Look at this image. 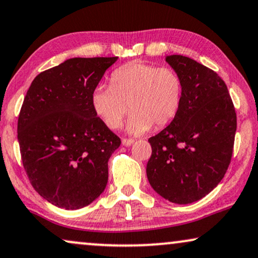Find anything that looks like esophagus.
Wrapping results in <instances>:
<instances>
[{"label": "esophagus", "instance_id": "1", "mask_svg": "<svg viewBox=\"0 0 258 258\" xmlns=\"http://www.w3.org/2000/svg\"><path fill=\"white\" fill-rule=\"evenodd\" d=\"M121 143H122V145H125V146H131L133 143H135V139H130V138H123L122 140H121Z\"/></svg>", "mask_w": 258, "mask_h": 258}]
</instances>
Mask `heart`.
<instances>
[{"label":"heart","mask_w":258,"mask_h":258,"mask_svg":"<svg viewBox=\"0 0 258 258\" xmlns=\"http://www.w3.org/2000/svg\"><path fill=\"white\" fill-rule=\"evenodd\" d=\"M183 101V81L170 67L131 62L115 70L111 86H99L92 94L94 112L109 128H118L132 112L127 131L143 135L169 125L176 118Z\"/></svg>","instance_id":"heart-1"}]
</instances>
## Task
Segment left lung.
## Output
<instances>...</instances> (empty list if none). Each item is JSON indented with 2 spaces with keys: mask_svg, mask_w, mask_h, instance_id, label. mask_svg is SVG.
I'll list each match as a JSON object with an SVG mask.
<instances>
[{
  "mask_svg": "<svg viewBox=\"0 0 258 258\" xmlns=\"http://www.w3.org/2000/svg\"><path fill=\"white\" fill-rule=\"evenodd\" d=\"M166 62L183 81V101L167 127L149 143L146 173L151 186L176 204L199 201L223 179L231 161L237 116L228 87L204 64L169 55Z\"/></svg>",
  "mask_w": 258,
  "mask_h": 258,
  "instance_id": "1",
  "label": "left lung"
}]
</instances>
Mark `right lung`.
<instances>
[{"mask_svg": "<svg viewBox=\"0 0 258 258\" xmlns=\"http://www.w3.org/2000/svg\"><path fill=\"white\" fill-rule=\"evenodd\" d=\"M118 57H73L34 79L17 121L23 167L41 197L66 210L105 190L108 159L121 140L92 106V94Z\"/></svg>", "mask_w": 258, "mask_h": 258, "instance_id": "1", "label": "right lung"}]
</instances>
